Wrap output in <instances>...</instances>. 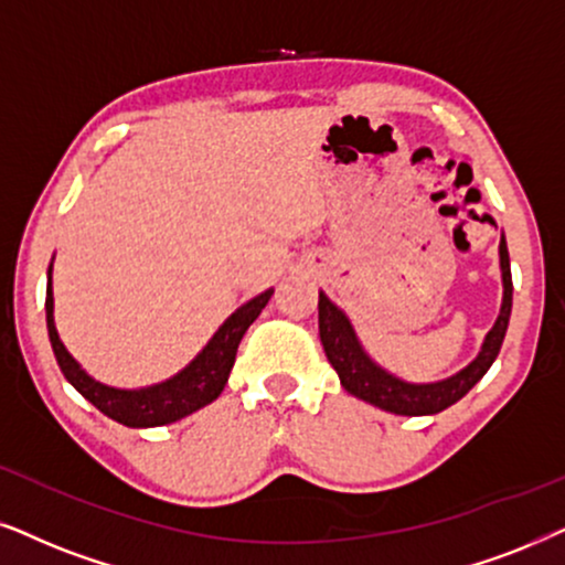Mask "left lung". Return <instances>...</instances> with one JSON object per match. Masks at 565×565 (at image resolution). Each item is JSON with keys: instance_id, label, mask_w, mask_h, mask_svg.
Returning <instances> with one entry per match:
<instances>
[{"instance_id": "1", "label": "left lung", "mask_w": 565, "mask_h": 565, "mask_svg": "<svg viewBox=\"0 0 565 565\" xmlns=\"http://www.w3.org/2000/svg\"><path fill=\"white\" fill-rule=\"evenodd\" d=\"M501 274H503V305L501 316H498L495 326L484 335L480 354L469 362L459 373L446 377L438 383H406L402 377L391 375L377 362L367 356L362 349L360 339H356L352 323L339 310L323 291L318 299V328L320 341H323L326 356L331 362L335 373L341 377V385L349 394L362 398V402L377 406V409L404 414V417H423V414H438L448 406L459 402L482 381L492 362H495L501 344L505 339V328H509L511 318V302H513V284H511V260L509 247H505V237H501Z\"/></svg>"}]
</instances>
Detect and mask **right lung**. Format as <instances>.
<instances>
[{
	"mask_svg": "<svg viewBox=\"0 0 565 565\" xmlns=\"http://www.w3.org/2000/svg\"><path fill=\"white\" fill-rule=\"evenodd\" d=\"M274 289L263 291L255 299H249L247 305H242L237 312H232L224 320V326L213 333V339L205 344L195 360L188 367L180 370L169 381L148 385V388L138 391H125V388H111L104 385L85 373L77 365L75 356L67 352L62 344L60 333L54 326V295H52V266H49V281H46V328H49V341H52L54 356L60 362L64 377L75 385L77 394H83L88 402L96 406L98 412H104L106 417H111L114 423L127 425V427H159L177 423V419L188 417V414L203 409L205 404H211L213 398H218L224 391L226 377H230L234 367V356H237V347L242 335L253 320L260 316L263 307L268 305Z\"/></svg>",
	"mask_w": 565,
	"mask_h": 565,
	"instance_id": "1",
	"label": "right lung"
}]
</instances>
